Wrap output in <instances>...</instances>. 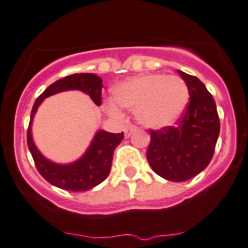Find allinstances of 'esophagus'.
<instances>
[{
  "mask_svg": "<svg viewBox=\"0 0 248 248\" xmlns=\"http://www.w3.org/2000/svg\"><path fill=\"white\" fill-rule=\"evenodd\" d=\"M133 131H136V126H135V124H127V126L124 127V137L128 138L129 136L132 135V132H133Z\"/></svg>",
  "mask_w": 248,
  "mask_h": 248,
  "instance_id": "obj_1",
  "label": "esophagus"
}]
</instances>
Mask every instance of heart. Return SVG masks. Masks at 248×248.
<instances>
[{
    "mask_svg": "<svg viewBox=\"0 0 248 248\" xmlns=\"http://www.w3.org/2000/svg\"><path fill=\"white\" fill-rule=\"evenodd\" d=\"M189 92L184 79L161 73L128 78L112 89L113 103L106 104V110L115 117H121L117 108L135 110V117L148 128H163L180 119L187 103Z\"/></svg>",
    "mask_w": 248,
    "mask_h": 248,
    "instance_id": "heart-1",
    "label": "heart"
}]
</instances>
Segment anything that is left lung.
I'll list each match as a JSON object with an SVG mask.
<instances>
[{"instance_id": "1", "label": "left lung", "mask_w": 248, "mask_h": 248, "mask_svg": "<svg viewBox=\"0 0 248 248\" xmlns=\"http://www.w3.org/2000/svg\"><path fill=\"white\" fill-rule=\"evenodd\" d=\"M177 72L188 88V106L176 126L150 131L147 159L159 176L182 182L202 172L210 163L220 122L214 99L205 85L194 76Z\"/></svg>"}]
</instances>
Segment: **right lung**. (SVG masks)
Instances as JSON below:
<instances>
[{
    "label": "right lung",
    "instance_id": "1",
    "mask_svg": "<svg viewBox=\"0 0 248 248\" xmlns=\"http://www.w3.org/2000/svg\"><path fill=\"white\" fill-rule=\"evenodd\" d=\"M101 89H103V79L99 76L93 73H76L52 83L35 100L27 132L28 148L31 153L34 163L40 175L51 185L66 191L82 192L101 184L110 173L113 150L124 140V132L110 133L100 129L96 132L88 149L78 160L69 164H56L46 159L39 152L33 140L31 124L36 110L44 99L67 90H80L88 94L96 105L100 106Z\"/></svg>",
    "mask_w": 248,
    "mask_h": 248
}]
</instances>
